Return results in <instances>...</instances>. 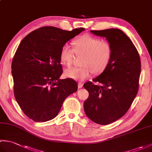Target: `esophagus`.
<instances>
[{
	"label": "esophagus",
	"instance_id": "1",
	"mask_svg": "<svg viewBox=\"0 0 152 152\" xmlns=\"http://www.w3.org/2000/svg\"><path fill=\"white\" fill-rule=\"evenodd\" d=\"M78 88H82V87H83V83H81V82H80V83H78Z\"/></svg>",
	"mask_w": 152,
	"mask_h": 152
}]
</instances>
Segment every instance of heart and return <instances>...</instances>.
<instances>
[{
    "instance_id": "obj_1",
    "label": "heart",
    "mask_w": 152,
    "mask_h": 152,
    "mask_svg": "<svg viewBox=\"0 0 152 152\" xmlns=\"http://www.w3.org/2000/svg\"><path fill=\"white\" fill-rule=\"evenodd\" d=\"M73 50L64 44L59 53L61 63L66 66H70L72 62L74 53L82 56L80 67H71L64 71L66 78L76 81H83L88 78L93 72L95 74L102 73L110 62L113 50L110 43L101 40L100 38L84 34L72 42Z\"/></svg>"
}]
</instances>
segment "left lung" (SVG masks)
<instances>
[{
  "label": "left lung",
  "mask_w": 152,
  "mask_h": 152,
  "mask_svg": "<svg viewBox=\"0 0 152 152\" xmlns=\"http://www.w3.org/2000/svg\"><path fill=\"white\" fill-rule=\"evenodd\" d=\"M105 37L113 53L106 69L83 87L89 97L83 107L87 116L97 124L108 125L124 116L129 109L139 88L141 70L140 56L127 35L118 28L91 31Z\"/></svg>",
  "instance_id": "left-lung-1"
}]
</instances>
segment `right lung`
<instances>
[{"label": "right lung", "mask_w": 152, "mask_h": 152, "mask_svg": "<svg viewBox=\"0 0 152 152\" xmlns=\"http://www.w3.org/2000/svg\"><path fill=\"white\" fill-rule=\"evenodd\" d=\"M83 30L42 27L19 44L12 63L14 96L23 112L34 121L56 117L64 99L78 90L75 80H59L63 74L59 53L66 42Z\"/></svg>", "instance_id": "obj_1"}]
</instances>
